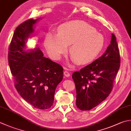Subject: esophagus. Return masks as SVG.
<instances>
[{"label": "esophagus", "mask_w": 131, "mask_h": 131, "mask_svg": "<svg viewBox=\"0 0 131 131\" xmlns=\"http://www.w3.org/2000/svg\"><path fill=\"white\" fill-rule=\"evenodd\" d=\"M63 74H64V75H65V77H69L70 75V73H69V71H67V70H65V71H64Z\"/></svg>", "instance_id": "obj_1"}]
</instances>
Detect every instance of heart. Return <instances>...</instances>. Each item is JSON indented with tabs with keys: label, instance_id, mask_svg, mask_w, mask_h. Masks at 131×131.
Wrapping results in <instances>:
<instances>
[{
	"label": "heart",
	"instance_id": "heart-1",
	"mask_svg": "<svg viewBox=\"0 0 131 131\" xmlns=\"http://www.w3.org/2000/svg\"><path fill=\"white\" fill-rule=\"evenodd\" d=\"M58 34L49 33L44 45L49 54L58 60L70 45L69 52L72 60L79 65L91 62L102 50L104 44L103 36L88 23L79 20L63 23L58 28Z\"/></svg>",
	"mask_w": 131,
	"mask_h": 131
}]
</instances>
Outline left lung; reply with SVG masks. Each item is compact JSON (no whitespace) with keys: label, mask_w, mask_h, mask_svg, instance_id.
<instances>
[{"label":"left lung","mask_w":131,"mask_h":131,"mask_svg":"<svg viewBox=\"0 0 131 131\" xmlns=\"http://www.w3.org/2000/svg\"><path fill=\"white\" fill-rule=\"evenodd\" d=\"M120 66L119 47L116 36L112 34L111 44L101 57L73 73L76 105L79 110H90L106 99L113 89Z\"/></svg>","instance_id":"8db88e82"}]
</instances>
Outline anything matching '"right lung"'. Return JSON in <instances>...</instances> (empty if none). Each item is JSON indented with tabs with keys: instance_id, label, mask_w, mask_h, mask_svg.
<instances>
[{
	"instance_id": "add662e5",
	"label": "right lung",
	"mask_w": 131,
	"mask_h": 131,
	"mask_svg": "<svg viewBox=\"0 0 131 131\" xmlns=\"http://www.w3.org/2000/svg\"><path fill=\"white\" fill-rule=\"evenodd\" d=\"M37 20L29 19L18 25L8 48V59L15 87L22 98L35 108L52 106L56 89L63 78V68L43 57L38 47L25 51V40L33 32Z\"/></svg>"
}]
</instances>
